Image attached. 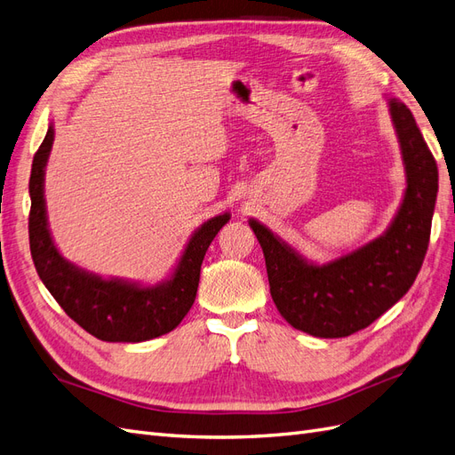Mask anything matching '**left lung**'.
<instances>
[{"label":"left lung","mask_w":455,"mask_h":455,"mask_svg":"<svg viewBox=\"0 0 455 455\" xmlns=\"http://www.w3.org/2000/svg\"><path fill=\"white\" fill-rule=\"evenodd\" d=\"M401 146L406 189L379 237L326 264H315L267 226H249L264 251L269 292L284 321L315 338H346L366 328L414 284L429 246L438 171L410 109L387 99Z\"/></svg>","instance_id":"left-lung-1"}]
</instances>
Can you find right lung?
<instances>
[{
	"instance_id": "add662e5",
	"label": "right lung",
	"mask_w": 455,
	"mask_h": 455,
	"mask_svg": "<svg viewBox=\"0 0 455 455\" xmlns=\"http://www.w3.org/2000/svg\"><path fill=\"white\" fill-rule=\"evenodd\" d=\"M54 140L49 127L34 156L30 174V251L39 279L66 315L102 341H148L169 334L182 323L197 296L203 258L231 214L222 212L201 224L167 279L142 284L125 279H104L77 267L57 249L49 229L45 206V167Z\"/></svg>"
}]
</instances>
